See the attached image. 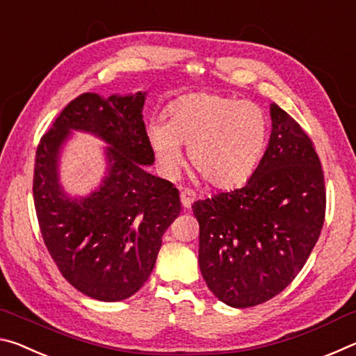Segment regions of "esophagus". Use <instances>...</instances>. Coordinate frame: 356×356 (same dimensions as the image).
I'll use <instances>...</instances> for the list:
<instances>
[{
  "mask_svg": "<svg viewBox=\"0 0 356 356\" xmlns=\"http://www.w3.org/2000/svg\"><path fill=\"white\" fill-rule=\"evenodd\" d=\"M180 201H182V206L185 209L191 207V204L196 201V193L190 188H184L180 191Z\"/></svg>",
  "mask_w": 356,
  "mask_h": 356,
  "instance_id": "1",
  "label": "esophagus"
}]
</instances>
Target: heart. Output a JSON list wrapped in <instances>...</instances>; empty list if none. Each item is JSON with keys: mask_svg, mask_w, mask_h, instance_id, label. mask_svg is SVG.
Here are the masks:
<instances>
[{"mask_svg": "<svg viewBox=\"0 0 356 356\" xmlns=\"http://www.w3.org/2000/svg\"><path fill=\"white\" fill-rule=\"evenodd\" d=\"M166 122L155 120L149 140L165 172L174 174L188 147L190 163L201 179L229 190L245 184L268 141V120L259 105L226 95L196 92L168 108Z\"/></svg>", "mask_w": 356, "mask_h": 356, "instance_id": "b5f03b06", "label": "heart"}]
</instances>
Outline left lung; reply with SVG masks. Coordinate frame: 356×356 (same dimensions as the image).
<instances>
[{"instance_id": "1", "label": "left lung", "mask_w": 356, "mask_h": 356, "mask_svg": "<svg viewBox=\"0 0 356 356\" xmlns=\"http://www.w3.org/2000/svg\"><path fill=\"white\" fill-rule=\"evenodd\" d=\"M268 147L245 186L193 204L200 268L215 297L232 308L284 291L321 236L327 190L311 138L272 105Z\"/></svg>"}]
</instances>
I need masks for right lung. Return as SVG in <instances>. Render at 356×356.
<instances>
[{"instance_id": "add662e5", "label": "right lung", "mask_w": 356, "mask_h": 356, "mask_svg": "<svg viewBox=\"0 0 356 356\" xmlns=\"http://www.w3.org/2000/svg\"><path fill=\"white\" fill-rule=\"evenodd\" d=\"M146 92H84L64 108L35 150L34 207L42 238L61 275L76 291L120 301L140 291L152 272L161 236L180 213L179 190L144 170L155 160L143 105ZM70 129L111 144L108 176L83 200H69L57 182V156Z\"/></svg>"}]
</instances>
